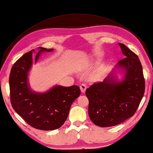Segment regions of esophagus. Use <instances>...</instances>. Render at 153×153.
<instances>
[{
    "label": "esophagus",
    "instance_id": "esophagus-1",
    "mask_svg": "<svg viewBox=\"0 0 153 153\" xmlns=\"http://www.w3.org/2000/svg\"><path fill=\"white\" fill-rule=\"evenodd\" d=\"M80 90H81V92L82 93H84L85 92H86V85L85 84H82L81 85H80Z\"/></svg>",
    "mask_w": 153,
    "mask_h": 153
}]
</instances>
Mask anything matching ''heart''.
Here are the masks:
<instances>
[{
  "label": "heart",
  "instance_id": "1",
  "mask_svg": "<svg viewBox=\"0 0 153 153\" xmlns=\"http://www.w3.org/2000/svg\"><path fill=\"white\" fill-rule=\"evenodd\" d=\"M98 75H99V74H97V76H98Z\"/></svg>",
  "mask_w": 153,
  "mask_h": 153
}]
</instances>
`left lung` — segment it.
Returning <instances> with one entry per match:
<instances>
[{
	"instance_id": "left-lung-1",
	"label": "left lung",
	"mask_w": 153,
	"mask_h": 153,
	"mask_svg": "<svg viewBox=\"0 0 153 153\" xmlns=\"http://www.w3.org/2000/svg\"><path fill=\"white\" fill-rule=\"evenodd\" d=\"M119 45L126 58L118 62L103 82L86 90L90 119L102 128L115 126L132 117L144 93L145 82L138 56L126 45ZM117 71L123 74L121 80L116 76Z\"/></svg>"
}]
</instances>
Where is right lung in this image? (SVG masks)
Listing matches in <instances>:
<instances>
[{
    "label": "right lung",
    "mask_w": 153,
    "mask_h": 153,
    "mask_svg": "<svg viewBox=\"0 0 153 153\" xmlns=\"http://www.w3.org/2000/svg\"><path fill=\"white\" fill-rule=\"evenodd\" d=\"M38 50L35 63L41 53L53 49L38 47ZM33 52V49L24 54L12 67L9 76L11 102L15 112L30 126L41 130H54L66 121L72 103L80 95V90L77 86L56 85L45 92L33 91L28 82Z\"/></svg>",
    "instance_id": "1"
}]
</instances>
